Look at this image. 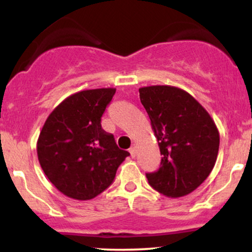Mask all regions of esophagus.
I'll return each mask as SVG.
<instances>
[{"label":"esophagus","mask_w":252,"mask_h":252,"mask_svg":"<svg viewBox=\"0 0 252 252\" xmlns=\"http://www.w3.org/2000/svg\"><path fill=\"white\" fill-rule=\"evenodd\" d=\"M129 153H130V155L132 156V158H135V155H136V146H135V144H132V146L130 147Z\"/></svg>","instance_id":"1"}]
</instances>
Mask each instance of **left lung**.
I'll list each match as a JSON object with an SVG mask.
<instances>
[{
	"mask_svg": "<svg viewBox=\"0 0 252 252\" xmlns=\"http://www.w3.org/2000/svg\"><path fill=\"white\" fill-rule=\"evenodd\" d=\"M138 92L162 155L158 172L146 174L149 185L170 198L189 194L216 164L219 131L215 121L182 89L153 85Z\"/></svg>",
	"mask_w": 252,
	"mask_h": 252,
	"instance_id": "1",
	"label": "left lung"
}]
</instances>
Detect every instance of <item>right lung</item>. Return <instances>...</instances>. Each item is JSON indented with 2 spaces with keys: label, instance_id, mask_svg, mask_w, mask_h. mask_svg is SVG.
<instances>
[{
  "label": "right lung",
  "instance_id": "add662e5",
  "mask_svg": "<svg viewBox=\"0 0 252 252\" xmlns=\"http://www.w3.org/2000/svg\"><path fill=\"white\" fill-rule=\"evenodd\" d=\"M116 89L84 90L63 99L47 117L36 143L40 166L66 196L90 200L114 181L130 154L120 149L100 120Z\"/></svg>",
  "mask_w": 252,
  "mask_h": 252
}]
</instances>
